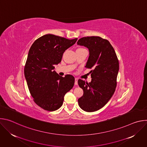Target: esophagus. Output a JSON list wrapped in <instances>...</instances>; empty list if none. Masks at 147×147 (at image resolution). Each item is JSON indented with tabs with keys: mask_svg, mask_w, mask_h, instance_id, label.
<instances>
[{
	"mask_svg": "<svg viewBox=\"0 0 147 147\" xmlns=\"http://www.w3.org/2000/svg\"><path fill=\"white\" fill-rule=\"evenodd\" d=\"M74 84L75 85H78V78H75V82H74Z\"/></svg>",
	"mask_w": 147,
	"mask_h": 147,
	"instance_id": "34e87169",
	"label": "esophagus"
}]
</instances>
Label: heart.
<instances>
[{"mask_svg":"<svg viewBox=\"0 0 147 147\" xmlns=\"http://www.w3.org/2000/svg\"><path fill=\"white\" fill-rule=\"evenodd\" d=\"M83 49V48H79V49Z\"/></svg>","mask_w":147,"mask_h":147,"instance_id":"b5f03b06","label":"heart"}]
</instances>
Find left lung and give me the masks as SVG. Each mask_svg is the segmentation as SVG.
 Returning a JSON list of instances; mask_svg holds the SVG:
<instances>
[{
  "instance_id": "1",
  "label": "left lung",
  "mask_w": 147,
  "mask_h": 147,
  "mask_svg": "<svg viewBox=\"0 0 147 147\" xmlns=\"http://www.w3.org/2000/svg\"><path fill=\"white\" fill-rule=\"evenodd\" d=\"M77 44L88 48L90 56L86 67L92 69L90 71L91 82L78 80L84 91L83 95L78 99V105L86 112H95L105 105L115 91L119 60L109 42L100 36L81 38Z\"/></svg>"
}]
</instances>
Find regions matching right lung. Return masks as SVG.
<instances>
[{"mask_svg":"<svg viewBox=\"0 0 147 147\" xmlns=\"http://www.w3.org/2000/svg\"><path fill=\"white\" fill-rule=\"evenodd\" d=\"M77 40L46 34L36 39L29 50L25 77L34 102L44 110L51 112L60 108L65 94L74 86L73 76L63 77L53 69L61 61L65 51Z\"/></svg>","mask_w":147,"mask_h":147,"instance_id":"add662e5","label":"right lung"}]
</instances>
